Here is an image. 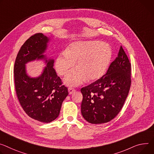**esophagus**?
Returning <instances> with one entry per match:
<instances>
[{"label":"esophagus","instance_id":"obj_1","mask_svg":"<svg viewBox=\"0 0 154 154\" xmlns=\"http://www.w3.org/2000/svg\"><path fill=\"white\" fill-rule=\"evenodd\" d=\"M68 91H69V94H72L73 93H74L75 91V90L73 88L69 87V88H68Z\"/></svg>","mask_w":154,"mask_h":154}]
</instances>
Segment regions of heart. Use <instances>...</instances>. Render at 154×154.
Returning <instances> with one entry per match:
<instances>
[{
  "mask_svg": "<svg viewBox=\"0 0 154 154\" xmlns=\"http://www.w3.org/2000/svg\"><path fill=\"white\" fill-rule=\"evenodd\" d=\"M112 58V50L109 44L98 40L79 41L72 43L66 51L60 53L56 60L55 67L64 78L68 86L81 85L86 79L94 81L101 78L106 72Z\"/></svg>",
  "mask_w": 154,
  "mask_h": 154,
  "instance_id": "heart-1",
  "label": "heart"
}]
</instances>
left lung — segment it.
<instances>
[{
    "mask_svg": "<svg viewBox=\"0 0 154 154\" xmlns=\"http://www.w3.org/2000/svg\"><path fill=\"white\" fill-rule=\"evenodd\" d=\"M131 64L122 46L105 75L81 89L83 117L92 124L107 123L121 110L131 86Z\"/></svg>",
    "mask_w": 154,
    "mask_h": 154,
    "instance_id": "obj_1",
    "label": "left lung"
}]
</instances>
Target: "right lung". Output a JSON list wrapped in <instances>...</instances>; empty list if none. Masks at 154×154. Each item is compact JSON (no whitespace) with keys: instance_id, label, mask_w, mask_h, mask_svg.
Segmentation results:
<instances>
[{"instance_id":"obj_1","label":"right lung","mask_w":154,"mask_h":154,"mask_svg":"<svg viewBox=\"0 0 154 154\" xmlns=\"http://www.w3.org/2000/svg\"><path fill=\"white\" fill-rule=\"evenodd\" d=\"M49 40L42 33L30 37L21 47L14 66L15 89L22 108L29 117L43 123L58 117L69 94L53 68L54 60L44 54ZM34 60H44L46 66L38 77L31 78L26 74L25 64Z\"/></svg>"}]
</instances>
